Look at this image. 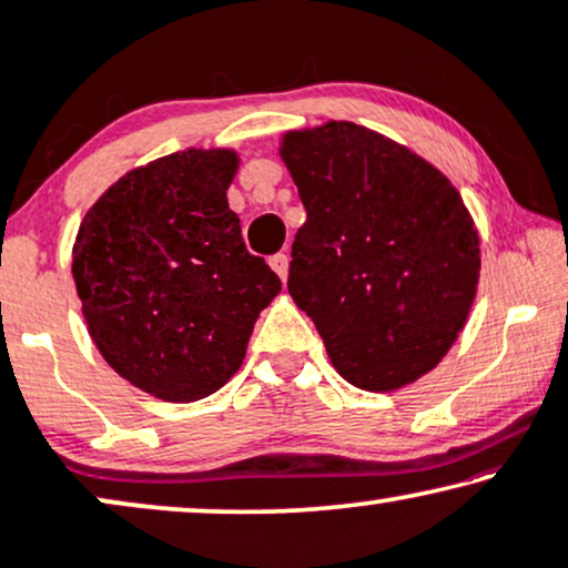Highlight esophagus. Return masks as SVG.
I'll use <instances>...</instances> for the list:
<instances>
[{
    "label": "esophagus",
    "instance_id": "obj_1",
    "mask_svg": "<svg viewBox=\"0 0 568 568\" xmlns=\"http://www.w3.org/2000/svg\"><path fill=\"white\" fill-rule=\"evenodd\" d=\"M288 262H291L288 254H283V252L275 254V256H272V260H270V267L277 272L283 283H285V280H288Z\"/></svg>",
    "mask_w": 568,
    "mask_h": 568
}]
</instances>
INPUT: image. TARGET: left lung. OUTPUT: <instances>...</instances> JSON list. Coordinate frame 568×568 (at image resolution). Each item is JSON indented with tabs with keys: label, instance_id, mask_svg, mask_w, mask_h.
<instances>
[{
	"label": "left lung",
	"instance_id": "left-lung-1",
	"mask_svg": "<svg viewBox=\"0 0 568 568\" xmlns=\"http://www.w3.org/2000/svg\"><path fill=\"white\" fill-rule=\"evenodd\" d=\"M280 158L306 207L288 293L332 366L368 392L420 379L478 291L480 239L463 196L413 150L353 121L285 132Z\"/></svg>",
	"mask_w": 568,
	"mask_h": 568
}]
</instances>
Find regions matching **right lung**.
<instances>
[{
    "label": "right lung",
    "instance_id": "right-lung-1",
    "mask_svg": "<svg viewBox=\"0 0 568 568\" xmlns=\"http://www.w3.org/2000/svg\"><path fill=\"white\" fill-rule=\"evenodd\" d=\"M233 150H181L105 189L82 217L72 275L105 363L165 403L213 395L244 363L280 277L246 252Z\"/></svg>",
    "mask_w": 568,
    "mask_h": 568
}]
</instances>
